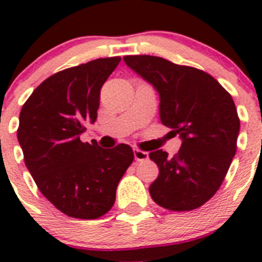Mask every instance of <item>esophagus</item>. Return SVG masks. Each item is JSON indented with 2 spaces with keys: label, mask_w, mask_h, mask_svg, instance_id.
<instances>
[{
  "label": "esophagus",
  "mask_w": 262,
  "mask_h": 262,
  "mask_svg": "<svg viewBox=\"0 0 262 262\" xmlns=\"http://www.w3.org/2000/svg\"><path fill=\"white\" fill-rule=\"evenodd\" d=\"M134 156H135L136 161H144V160H148V152L140 151V149H134Z\"/></svg>",
  "instance_id": "esophagus-1"
}]
</instances>
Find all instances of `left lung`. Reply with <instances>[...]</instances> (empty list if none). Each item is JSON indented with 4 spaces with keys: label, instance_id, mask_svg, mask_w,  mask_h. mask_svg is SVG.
<instances>
[{
    "label": "left lung",
    "instance_id": "left-lung-1",
    "mask_svg": "<svg viewBox=\"0 0 262 262\" xmlns=\"http://www.w3.org/2000/svg\"><path fill=\"white\" fill-rule=\"evenodd\" d=\"M123 60L157 90L161 123L182 140L173 157L149 154L160 170L152 200L172 211L198 209L221 187L236 154L240 120L232 97L201 69L149 55Z\"/></svg>",
    "mask_w": 262,
    "mask_h": 262
}]
</instances>
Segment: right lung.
<instances>
[{
	"label": "right lung",
	"mask_w": 262,
	"mask_h": 262,
	"mask_svg": "<svg viewBox=\"0 0 262 262\" xmlns=\"http://www.w3.org/2000/svg\"><path fill=\"white\" fill-rule=\"evenodd\" d=\"M120 57H105L57 72L32 92L19 114L17 136L40 193L71 217L97 219L115 202L133 148H101L80 140L94 123L101 88Z\"/></svg>",
	"instance_id": "right-lung-1"
}]
</instances>
